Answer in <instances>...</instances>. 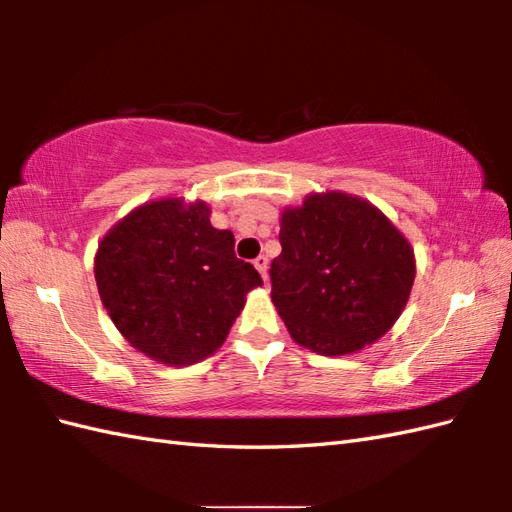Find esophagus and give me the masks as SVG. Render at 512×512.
Listing matches in <instances>:
<instances>
[{
	"label": "esophagus",
	"mask_w": 512,
	"mask_h": 512,
	"mask_svg": "<svg viewBox=\"0 0 512 512\" xmlns=\"http://www.w3.org/2000/svg\"><path fill=\"white\" fill-rule=\"evenodd\" d=\"M253 264L259 270V275L264 277V281H268V257L266 255H259V257H255Z\"/></svg>",
	"instance_id": "obj_1"
}]
</instances>
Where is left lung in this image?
I'll return each instance as SVG.
<instances>
[{"label": "left lung", "instance_id": "8db88e82", "mask_svg": "<svg viewBox=\"0 0 512 512\" xmlns=\"http://www.w3.org/2000/svg\"><path fill=\"white\" fill-rule=\"evenodd\" d=\"M270 264L275 308L299 345L341 356L380 339L400 317L416 277L413 250L376 206L314 193L286 209Z\"/></svg>", "mask_w": 512, "mask_h": 512}]
</instances>
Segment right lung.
<instances>
[{
  "label": "right lung",
  "instance_id": "add662e5",
  "mask_svg": "<svg viewBox=\"0 0 512 512\" xmlns=\"http://www.w3.org/2000/svg\"><path fill=\"white\" fill-rule=\"evenodd\" d=\"M204 202L138 206L103 237L94 275L103 306L136 350L193 365L226 339L246 292L264 281L235 257L231 231L211 226Z\"/></svg>",
  "mask_w": 512,
  "mask_h": 512
}]
</instances>
